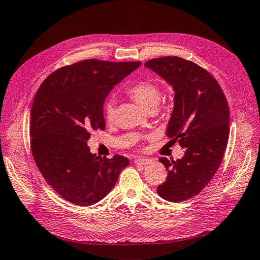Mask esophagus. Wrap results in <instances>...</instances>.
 I'll return each instance as SVG.
<instances>
[{"mask_svg": "<svg viewBox=\"0 0 260 260\" xmlns=\"http://www.w3.org/2000/svg\"><path fill=\"white\" fill-rule=\"evenodd\" d=\"M134 163L138 164V165H146V164L151 163V160L147 159V158H139V159L134 160Z\"/></svg>", "mask_w": 260, "mask_h": 260, "instance_id": "obj_1", "label": "esophagus"}]
</instances>
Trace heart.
<instances>
[{"label":"heart","mask_w":260,"mask_h":260,"mask_svg":"<svg viewBox=\"0 0 260 260\" xmlns=\"http://www.w3.org/2000/svg\"><path fill=\"white\" fill-rule=\"evenodd\" d=\"M128 95L137 101L141 107L148 112L153 111L159 105L161 99V90L159 86L150 81H140L134 83L127 89ZM105 117L107 120L111 121L115 113V105L112 100L105 103Z\"/></svg>","instance_id":"heart-1"}]
</instances>
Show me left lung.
<instances>
[{
  "instance_id": "1",
  "label": "left lung",
  "mask_w": 260,
  "mask_h": 260,
  "mask_svg": "<svg viewBox=\"0 0 260 260\" xmlns=\"http://www.w3.org/2000/svg\"><path fill=\"white\" fill-rule=\"evenodd\" d=\"M145 67L173 87L166 136L185 148L181 159L159 160L168 178L157 193L169 202H184L199 194L219 169L230 136V108L219 83L193 61L165 56L146 61Z\"/></svg>"
}]
</instances>
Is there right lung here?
I'll return each instance as SVG.
<instances>
[{
  "mask_svg": "<svg viewBox=\"0 0 260 260\" xmlns=\"http://www.w3.org/2000/svg\"><path fill=\"white\" fill-rule=\"evenodd\" d=\"M141 61L85 59L61 67L39 86L30 110V148L36 165L64 200L90 206L106 197L129 160L97 157L90 131L105 130L103 105L116 84Z\"/></svg>",
  "mask_w": 260,
  "mask_h": 260,
  "instance_id": "obj_1",
  "label": "right lung"
}]
</instances>
